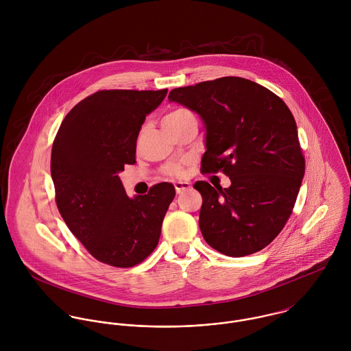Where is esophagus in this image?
I'll return each mask as SVG.
<instances>
[{
    "label": "esophagus",
    "mask_w": 351,
    "mask_h": 351,
    "mask_svg": "<svg viewBox=\"0 0 351 351\" xmlns=\"http://www.w3.org/2000/svg\"><path fill=\"white\" fill-rule=\"evenodd\" d=\"M174 186H176V191H177L178 195H181V193H184V192H186V191L191 189V184L186 182V181H177V182L174 184Z\"/></svg>",
    "instance_id": "obj_1"
}]
</instances>
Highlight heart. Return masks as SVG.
Wrapping results in <instances>:
<instances>
[{"label":"heart","instance_id":"1","mask_svg":"<svg viewBox=\"0 0 351 351\" xmlns=\"http://www.w3.org/2000/svg\"><path fill=\"white\" fill-rule=\"evenodd\" d=\"M188 113H191V112H189V110H186V109H182V108H180V109H174V110L169 112V113L165 116V119H163V124L177 121L178 119H181L182 116H185V114H188ZM166 173H167V174H170V176H180V174L182 173V166H181L180 163H170V165H167V166H166Z\"/></svg>","mask_w":351,"mask_h":351}]
</instances>
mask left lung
<instances>
[{"instance_id": "8db88e82", "label": "left lung", "mask_w": 351, "mask_h": 351, "mask_svg": "<svg viewBox=\"0 0 351 351\" xmlns=\"http://www.w3.org/2000/svg\"><path fill=\"white\" fill-rule=\"evenodd\" d=\"M205 128L202 173L221 170L230 188L197 181L201 234L215 250L245 256L281 232L300 191L305 160L295 117L269 89L241 77H223L173 89Z\"/></svg>"}]
</instances>
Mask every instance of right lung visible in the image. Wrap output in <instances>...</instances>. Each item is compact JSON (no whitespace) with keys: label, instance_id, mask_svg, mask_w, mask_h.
<instances>
[{"label":"right lung","instance_id":"1","mask_svg":"<svg viewBox=\"0 0 351 351\" xmlns=\"http://www.w3.org/2000/svg\"><path fill=\"white\" fill-rule=\"evenodd\" d=\"M162 90H100L62 121L51 151L56 205L69 230L96 259L116 267L145 261L158 245L176 189L170 182L128 197L119 173L134 165L146 116Z\"/></svg>","mask_w":351,"mask_h":351}]
</instances>
